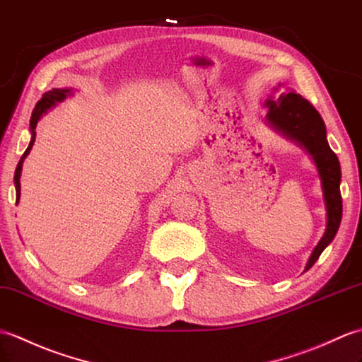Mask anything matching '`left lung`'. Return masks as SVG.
Segmentation results:
<instances>
[{
  "instance_id": "left-lung-1",
  "label": "left lung",
  "mask_w": 362,
  "mask_h": 362,
  "mask_svg": "<svg viewBox=\"0 0 362 362\" xmlns=\"http://www.w3.org/2000/svg\"><path fill=\"white\" fill-rule=\"evenodd\" d=\"M265 106L268 107L267 119L270 124L282 132L284 136L300 143L308 151V154L313 157L322 180L327 208V230L308 259L305 270H310L325 247L333 240L341 223L342 197L339 189V160L329 146V141H327L322 117L319 115L315 106L307 98L288 88H282L274 98L267 100Z\"/></svg>"
}]
</instances>
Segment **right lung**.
Returning <instances> with one entry per match:
<instances>
[{
    "label": "right lung",
    "mask_w": 362,
    "mask_h": 362,
    "mask_svg": "<svg viewBox=\"0 0 362 362\" xmlns=\"http://www.w3.org/2000/svg\"><path fill=\"white\" fill-rule=\"evenodd\" d=\"M67 94H71V89H52V90L46 92V94H43V97H41L40 102L35 105V107H33L32 117H30V132H32V139H30V143H29L28 149L24 151V154L21 156L18 165H16L15 177H13L15 189H16V204H18V200H20V189H21L20 175H21V170H23V162H24V158H26V156L29 154V151L32 149L33 141H35V128H37V123H38V120H40V117L43 115V114L47 111V109L52 107L55 103L63 102V100L66 98Z\"/></svg>",
    "instance_id": "obj_1"
}]
</instances>
